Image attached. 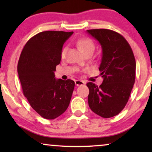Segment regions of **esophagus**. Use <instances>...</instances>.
<instances>
[{
  "mask_svg": "<svg viewBox=\"0 0 152 152\" xmlns=\"http://www.w3.org/2000/svg\"><path fill=\"white\" fill-rule=\"evenodd\" d=\"M75 83L76 86H82V85H84L85 84H86V82H85L84 81L80 80H75Z\"/></svg>",
  "mask_w": 152,
  "mask_h": 152,
  "instance_id": "obj_1",
  "label": "esophagus"
}]
</instances>
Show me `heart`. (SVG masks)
Segmentation results:
<instances>
[{"mask_svg":"<svg viewBox=\"0 0 152 152\" xmlns=\"http://www.w3.org/2000/svg\"><path fill=\"white\" fill-rule=\"evenodd\" d=\"M77 45L78 48L82 51L83 53H92L94 51L95 49V44L93 41L91 40V39L88 38V37H82L80 38L77 41ZM66 52V48H64L62 49L61 55V57H64Z\"/></svg>","mask_w":152,"mask_h":152,"instance_id":"1","label":"heart"}]
</instances>
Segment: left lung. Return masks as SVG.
I'll return each mask as SVG.
<instances>
[{"instance_id": "left-lung-1", "label": "left lung", "mask_w": 152, "mask_h": 152, "mask_svg": "<svg viewBox=\"0 0 152 152\" xmlns=\"http://www.w3.org/2000/svg\"><path fill=\"white\" fill-rule=\"evenodd\" d=\"M102 47L99 70L103 77L99 86L87 83L90 109L101 117L118 115L129 98L136 79V60L132 49L119 33L107 29L88 30Z\"/></svg>"}]
</instances>
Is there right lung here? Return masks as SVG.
Listing matches in <instances>:
<instances>
[{
  "label": "right lung",
  "mask_w": 152,
  "mask_h": 152,
  "mask_svg": "<svg viewBox=\"0 0 152 152\" xmlns=\"http://www.w3.org/2000/svg\"><path fill=\"white\" fill-rule=\"evenodd\" d=\"M73 32L45 31L32 37L23 49L17 70L23 92L41 117L53 120L69 106L75 82L55 77L65 41Z\"/></svg>",
  "instance_id": "add662e5"
}]
</instances>
